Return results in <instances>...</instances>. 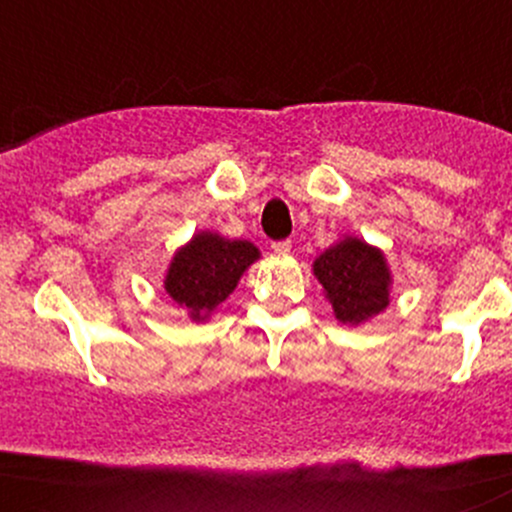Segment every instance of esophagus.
Returning a JSON list of instances; mask_svg holds the SVG:
<instances>
[{
  "label": "esophagus",
  "mask_w": 512,
  "mask_h": 512,
  "mask_svg": "<svg viewBox=\"0 0 512 512\" xmlns=\"http://www.w3.org/2000/svg\"><path fill=\"white\" fill-rule=\"evenodd\" d=\"M291 241H288V239H283V241H273V246H271V249H273V254H278V256H288V254H291Z\"/></svg>",
  "instance_id": "34e87169"
}]
</instances>
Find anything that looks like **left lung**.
Wrapping results in <instances>:
<instances>
[{"label":"left lung","mask_w":512,"mask_h":512,"mask_svg":"<svg viewBox=\"0 0 512 512\" xmlns=\"http://www.w3.org/2000/svg\"><path fill=\"white\" fill-rule=\"evenodd\" d=\"M313 273L340 323L360 325L389 305L392 273L387 258L357 236H345L325 249L315 258Z\"/></svg>","instance_id":"left-lung-1"}]
</instances>
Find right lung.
Returning <instances> with one entry per match:
<instances>
[{
  "instance_id": "obj_1",
  "label": "right lung",
  "mask_w": 512,
  "mask_h": 512,
  "mask_svg": "<svg viewBox=\"0 0 512 512\" xmlns=\"http://www.w3.org/2000/svg\"><path fill=\"white\" fill-rule=\"evenodd\" d=\"M258 256L251 241L199 231L172 256L165 291L179 308L189 310L194 323H202L234 293L239 278Z\"/></svg>"
}]
</instances>
